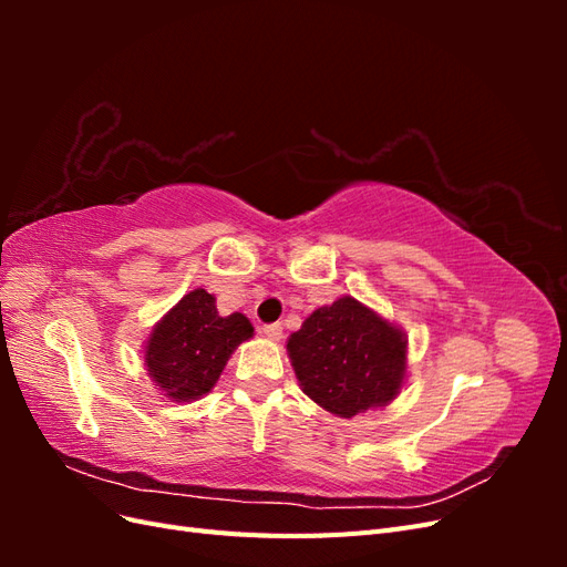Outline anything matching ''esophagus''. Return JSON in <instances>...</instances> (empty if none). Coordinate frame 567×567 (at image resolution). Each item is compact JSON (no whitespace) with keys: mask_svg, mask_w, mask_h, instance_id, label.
<instances>
[{"mask_svg":"<svg viewBox=\"0 0 567 567\" xmlns=\"http://www.w3.org/2000/svg\"><path fill=\"white\" fill-rule=\"evenodd\" d=\"M262 333L271 340H281V333H284V326L277 321V323H265L262 326Z\"/></svg>","mask_w":567,"mask_h":567,"instance_id":"obj_1","label":"esophagus"}]
</instances>
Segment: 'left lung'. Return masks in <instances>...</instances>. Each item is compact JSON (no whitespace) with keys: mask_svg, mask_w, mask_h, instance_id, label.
Listing matches in <instances>:
<instances>
[{"mask_svg":"<svg viewBox=\"0 0 567 567\" xmlns=\"http://www.w3.org/2000/svg\"><path fill=\"white\" fill-rule=\"evenodd\" d=\"M286 350L302 392L340 419L390 404L404 383V331L352 296L315 310Z\"/></svg>","mask_w":567,"mask_h":567,"instance_id":"left-lung-1","label":"left lung"}]
</instances>
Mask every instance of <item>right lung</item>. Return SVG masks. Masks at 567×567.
I'll use <instances>...</instances> for the list:
<instances>
[{"label": "right lung", "mask_w": 567, "mask_h": 567, "mask_svg": "<svg viewBox=\"0 0 567 567\" xmlns=\"http://www.w3.org/2000/svg\"><path fill=\"white\" fill-rule=\"evenodd\" d=\"M248 338H252L248 317L241 312L219 317L215 298L196 288L151 331L144 362L165 398L192 402L213 390L231 352Z\"/></svg>", "instance_id": "1"}]
</instances>
